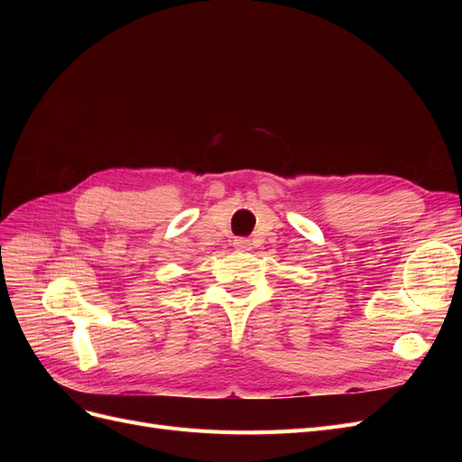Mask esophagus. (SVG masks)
<instances>
[{
    "label": "esophagus",
    "instance_id": "34e87169",
    "mask_svg": "<svg viewBox=\"0 0 462 462\" xmlns=\"http://www.w3.org/2000/svg\"><path fill=\"white\" fill-rule=\"evenodd\" d=\"M233 248L239 250V253H248V250L253 248V245H250L248 239H235L233 241Z\"/></svg>",
    "mask_w": 462,
    "mask_h": 462
}]
</instances>
